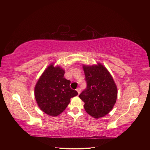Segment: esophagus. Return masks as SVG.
I'll use <instances>...</instances> for the list:
<instances>
[{"label": "esophagus", "mask_w": 150, "mask_h": 150, "mask_svg": "<svg viewBox=\"0 0 150 150\" xmlns=\"http://www.w3.org/2000/svg\"><path fill=\"white\" fill-rule=\"evenodd\" d=\"M77 91L78 92V94H80V93H81V88H78L77 89Z\"/></svg>", "instance_id": "34e87169"}]
</instances>
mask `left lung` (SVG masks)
<instances>
[{
	"label": "left lung",
	"mask_w": 150,
	"mask_h": 150,
	"mask_svg": "<svg viewBox=\"0 0 150 150\" xmlns=\"http://www.w3.org/2000/svg\"><path fill=\"white\" fill-rule=\"evenodd\" d=\"M86 88L79 95L84 103V109L91 116L99 118L107 115L116 103L117 89L106 68L97 66H83Z\"/></svg>",
	"instance_id": "1"
}]
</instances>
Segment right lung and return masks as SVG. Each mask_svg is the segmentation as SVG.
<instances>
[{
  "mask_svg": "<svg viewBox=\"0 0 150 150\" xmlns=\"http://www.w3.org/2000/svg\"><path fill=\"white\" fill-rule=\"evenodd\" d=\"M64 71L59 67L48 66L35 88V97L41 110L51 116L61 113L70 98L78 95L70 88L71 81L64 77Z\"/></svg>",
  "mask_w": 150,
  "mask_h": 150,
  "instance_id": "obj_1",
  "label": "right lung"
}]
</instances>
